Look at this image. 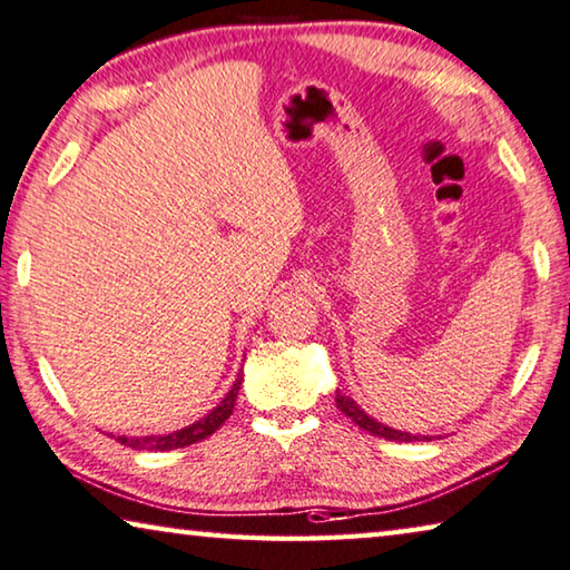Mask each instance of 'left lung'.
<instances>
[{
  "label": "left lung",
  "mask_w": 570,
  "mask_h": 570,
  "mask_svg": "<svg viewBox=\"0 0 570 570\" xmlns=\"http://www.w3.org/2000/svg\"><path fill=\"white\" fill-rule=\"evenodd\" d=\"M337 409L347 415V419H352L357 423L360 429L363 431H367V433H373V436H381V439H387V441H419V436H411V433H405V431H395V429H391V426H385V423H377L375 419H370V415L360 409V405L352 401V399H347V395H342L340 391H337ZM426 441H431L429 436H423Z\"/></svg>",
  "instance_id": "obj_1"
}]
</instances>
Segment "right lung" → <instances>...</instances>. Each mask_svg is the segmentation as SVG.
<instances>
[{
	"label": "right lung",
	"mask_w": 570,
	"mask_h": 570,
	"mask_svg": "<svg viewBox=\"0 0 570 570\" xmlns=\"http://www.w3.org/2000/svg\"><path fill=\"white\" fill-rule=\"evenodd\" d=\"M240 381L243 377H236V383L228 391V395L215 405V409L205 415V419L195 421L193 426H185L183 431H175V433H167V436H119L116 441H121L124 446H131V449H147V451H169V449H183L189 444H197V441H203L210 436V433L218 431L225 419L233 413V405H236L238 399V391H240Z\"/></svg>",
	"instance_id": "1"
}]
</instances>
